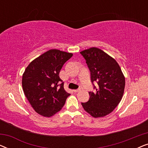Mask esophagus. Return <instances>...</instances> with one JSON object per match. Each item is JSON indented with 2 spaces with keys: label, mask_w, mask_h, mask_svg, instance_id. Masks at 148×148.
Segmentation results:
<instances>
[{
  "label": "esophagus",
  "mask_w": 148,
  "mask_h": 148,
  "mask_svg": "<svg viewBox=\"0 0 148 148\" xmlns=\"http://www.w3.org/2000/svg\"><path fill=\"white\" fill-rule=\"evenodd\" d=\"M80 90H81L80 89H77V90H73V92L76 93V92H79Z\"/></svg>",
  "instance_id": "obj_1"
}]
</instances>
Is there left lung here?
<instances>
[{
	"mask_svg": "<svg viewBox=\"0 0 148 148\" xmlns=\"http://www.w3.org/2000/svg\"><path fill=\"white\" fill-rule=\"evenodd\" d=\"M86 60L96 92H90V99L82 102L83 108L93 117L110 114L121 102L124 93L125 79L119 64L103 50L90 48L80 52ZM99 85L97 88L93 82Z\"/></svg>",
	"mask_w": 148,
	"mask_h": 148,
	"instance_id": "1",
	"label": "left lung"
}]
</instances>
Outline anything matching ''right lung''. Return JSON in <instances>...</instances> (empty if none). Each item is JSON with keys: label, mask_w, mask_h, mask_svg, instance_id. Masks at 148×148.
Returning <instances> with one entry per match:
<instances>
[{"label": "right lung", "mask_w": 148, "mask_h": 148, "mask_svg": "<svg viewBox=\"0 0 148 148\" xmlns=\"http://www.w3.org/2000/svg\"><path fill=\"white\" fill-rule=\"evenodd\" d=\"M73 54L52 49L30 62L22 77L25 96L36 112L50 117L61 110L70 94L59 77L63 64Z\"/></svg>", "instance_id": "obj_1"}]
</instances>
